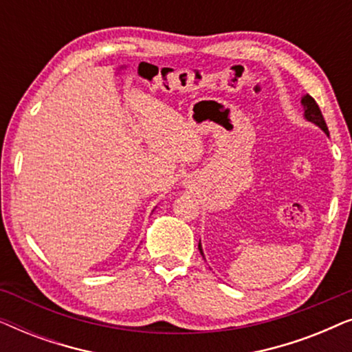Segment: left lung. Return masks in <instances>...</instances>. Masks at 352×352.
Returning <instances> with one entry per match:
<instances>
[{"label":"left lung","instance_id":"1","mask_svg":"<svg viewBox=\"0 0 352 352\" xmlns=\"http://www.w3.org/2000/svg\"><path fill=\"white\" fill-rule=\"evenodd\" d=\"M301 104H302V109H305V118L307 120V122L314 123L316 126H319L322 131H324L327 136H329V128H327V123H325L324 117H322V112H320L319 105H317L316 100L312 99L309 94H306V96H302V98H301ZM199 250H200V254L205 259L204 248H201L200 242H199Z\"/></svg>","mask_w":352,"mask_h":352}]
</instances>
